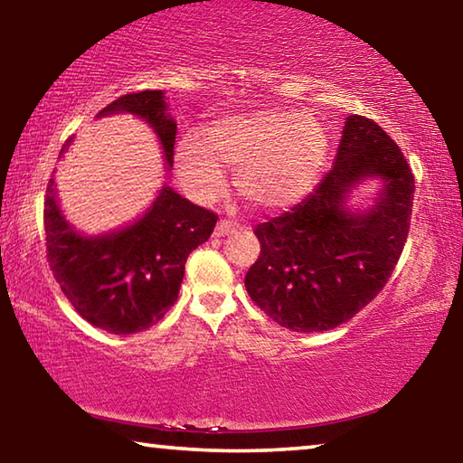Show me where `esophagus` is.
I'll list each match as a JSON object with an SVG mask.
<instances>
[{"label": "esophagus", "instance_id": "esophagus-1", "mask_svg": "<svg viewBox=\"0 0 463 463\" xmlns=\"http://www.w3.org/2000/svg\"><path fill=\"white\" fill-rule=\"evenodd\" d=\"M239 226H241L239 222L226 221V218H222V221H218L214 234H216V237H229V234H232L234 231H239Z\"/></svg>", "mask_w": 463, "mask_h": 463}]
</instances>
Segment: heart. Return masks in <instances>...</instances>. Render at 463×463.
Listing matches in <instances>:
<instances>
[{
    "instance_id": "heart-1",
    "label": "heart",
    "mask_w": 463,
    "mask_h": 463,
    "mask_svg": "<svg viewBox=\"0 0 463 463\" xmlns=\"http://www.w3.org/2000/svg\"><path fill=\"white\" fill-rule=\"evenodd\" d=\"M331 138L310 114L263 112L232 116L208 128L206 143L187 135L177 148V174L195 198H214L224 187V171L250 206L281 210L296 203L323 171Z\"/></svg>"
}]
</instances>
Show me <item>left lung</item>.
Segmentation results:
<instances>
[{
    "mask_svg": "<svg viewBox=\"0 0 463 463\" xmlns=\"http://www.w3.org/2000/svg\"><path fill=\"white\" fill-rule=\"evenodd\" d=\"M364 176L384 192L367 215L344 194ZM414 175L394 140L365 116H349L333 169L307 200L255 226L261 242L245 288L265 315L296 333L331 331L365 308L394 271L411 229Z\"/></svg>",
    "mask_w": 463,
    "mask_h": 463,
    "instance_id": "1",
    "label": "left lung"
}]
</instances>
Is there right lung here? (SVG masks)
Listing matches in <instances>:
<instances>
[{
    "mask_svg": "<svg viewBox=\"0 0 463 463\" xmlns=\"http://www.w3.org/2000/svg\"><path fill=\"white\" fill-rule=\"evenodd\" d=\"M114 112L145 118L159 137L167 163L174 161L177 127L165 114L163 91L127 93L99 116ZM52 184L49 179L44 195L46 260L71 307L93 326L114 335L159 323L177 300L187 255L210 239L218 216L163 187L138 222L108 237L83 239L61 216Z\"/></svg>",
    "mask_w": 463,
    "mask_h": 463,
    "instance_id": "1",
    "label": "right lung"
}]
</instances>
